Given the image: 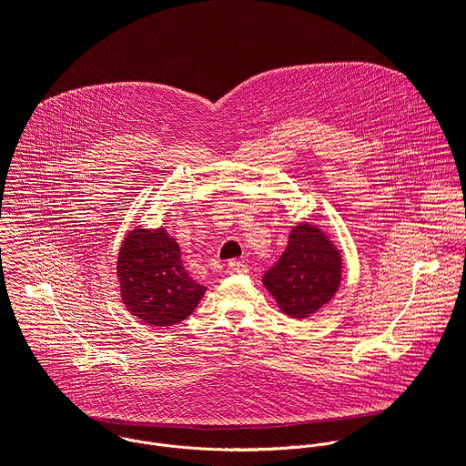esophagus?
<instances>
[{"label": "esophagus", "instance_id": "1", "mask_svg": "<svg viewBox=\"0 0 466 466\" xmlns=\"http://www.w3.org/2000/svg\"><path fill=\"white\" fill-rule=\"evenodd\" d=\"M227 268H228L230 274H247L248 272V267L243 261H239V259H230Z\"/></svg>", "mask_w": 466, "mask_h": 466}]
</instances>
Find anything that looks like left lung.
<instances>
[{
	"label": "left lung",
	"mask_w": 466,
	"mask_h": 466,
	"mask_svg": "<svg viewBox=\"0 0 466 466\" xmlns=\"http://www.w3.org/2000/svg\"><path fill=\"white\" fill-rule=\"evenodd\" d=\"M341 256L327 236L309 225L294 227L285 252L263 278V285L290 318H309L336 294Z\"/></svg>",
	"instance_id": "left-lung-1"
}]
</instances>
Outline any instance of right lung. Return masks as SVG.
Here are the masks:
<instances>
[{
	"instance_id": "right-lung-1",
	"label": "right lung",
	"mask_w": 466,
	"mask_h": 466,
	"mask_svg": "<svg viewBox=\"0 0 466 466\" xmlns=\"http://www.w3.org/2000/svg\"><path fill=\"white\" fill-rule=\"evenodd\" d=\"M117 278L123 303L136 318L154 327L187 319L207 290L188 276L179 245L163 228H136L125 238Z\"/></svg>"
}]
</instances>
